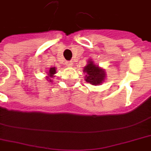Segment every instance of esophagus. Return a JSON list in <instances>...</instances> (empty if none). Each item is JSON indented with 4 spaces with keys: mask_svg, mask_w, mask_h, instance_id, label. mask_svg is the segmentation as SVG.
<instances>
[{
    "mask_svg": "<svg viewBox=\"0 0 151 151\" xmlns=\"http://www.w3.org/2000/svg\"><path fill=\"white\" fill-rule=\"evenodd\" d=\"M73 64H74L73 63V62H68V63H66V65L69 66H71V67L73 66Z\"/></svg>",
    "mask_w": 151,
    "mask_h": 151,
    "instance_id": "obj_1",
    "label": "esophagus"
}]
</instances>
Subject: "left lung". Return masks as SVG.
I'll use <instances>...</instances> for the list:
<instances>
[{
  "label": "left lung",
  "instance_id": "left-lung-1",
  "mask_svg": "<svg viewBox=\"0 0 151 151\" xmlns=\"http://www.w3.org/2000/svg\"><path fill=\"white\" fill-rule=\"evenodd\" d=\"M83 72L86 73L85 75L86 82L89 83L90 85H102L106 78L105 70L101 68L99 65L95 64L92 59L87 62V65L84 67Z\"/></svg>",
  "mask_w": 151,
  "mask_h": 151
}]
</instances>
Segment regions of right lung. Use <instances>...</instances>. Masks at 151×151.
I'll use <instances>...</instances> for the list:
<instances>
[{"mask_svg":"<svg viewBox=\"0 0 151 151\" xmlns=\"http://www.w3.org/2000/svg\"><path fill=\"white\" fill-rule=\"evenodd\" d=\"M56 73V68L53 66V67H51L49 69V70L47 72V76H46V80L48 81H52L51 78H52L53 77H55V74Z\"/></svg>","mask_w":151,"mask_h":151,"instance_id":"add662e5","label":"right lung"}]
</instances>
